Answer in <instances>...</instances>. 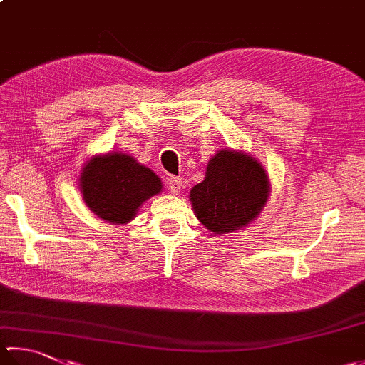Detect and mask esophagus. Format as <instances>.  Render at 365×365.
Here are the masks:
<instances>
[{
    "instance_id": "34e87169",
    "label": "esophagus",
    "mask_w": 365,
    "mask_h": 365,
    "mask_svg": "<svg viewBox=\"0 0 365 365\" xmlns=\"http://www.w3.org/2000/svg\"><path fill=\"white\" fill-rule=\"evenodd\" d=\"M168 187L171 190V194H180V192L182 190V180L181 178H170L168 180Z\"/></svg>"
}]
</instances>
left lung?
Here are the masks:
<instances>
[{"label": "left lung", "instance_id": "1", "mask_svg": "<svg viewBox=\"0 0 365 365\" xmlns=\"http://www.w3.org/2000/svg\"><path fill=\"white\" fill-rule=\"evenodd\" d=\"M270 195L262 165L242 150L222 149L208 162L202 182L190 190L195 216L212 233H232L259 216Z\"/></svg>", "mask_w": 365, "mask_h": 365}]
</instances>
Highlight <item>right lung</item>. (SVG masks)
<instances>
[{"instance_id": "obj_1", "label": "right lung", "mask_w": 365, "mask_h": 365, "mask_svg": "<svg viewBox=\"0 0 365 365\" xmlns=\"http://www.w3.org/2000/svg\"><path fill=\"white\" fill-rule=\"evenodd\" d=\"M86 205L111 224H127L148 198L160 194L162 181L132 155L109 153L93 155L79 178Z\"/></svg>"}]
</instances>
